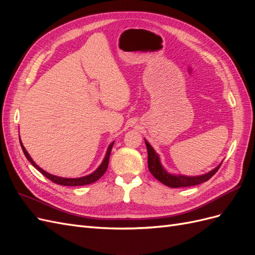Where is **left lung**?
I'll list each match as a JSON object with an SVG mask.
<instances>
[{"mask_svg": "<svg viewBox=\"0 0 255 255\" xmlns=\"http://www.w3.org/2000/svg\"><path fill=\"white\" fill-rule=\"evenodd\" d=\"M144 142L146 145V150H148V167H149L150 172L156 180H158L160 183H163L168 187H172V188L188 187V186H195V185L204 183L210 180L211 177L218 171V169L221 166V164H219L210 172L201 174V175H196V176L173 174V173L168 172L163 167V165L160 163L158 154L152 148L151 144L145 139H144Z\"/></svg>", "mask_w": 255, "mask_h": 255, "instance_id": "left-lung-1", "label": "left lung"}]
</instances>
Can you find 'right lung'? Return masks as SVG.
Wrapping results in <instances>:
<instances>
[{
	"mask_svg": "<svg viewBox=\"0 0 255 255\" xmlns=\"http://www.w3.org/2000/svg\"><path fill=\"white\" fill-rule=\"evenodd\" d=\"M20 137V136H19ZM114 142L113 141L110 145L109 148H107V151H106V154H105V157L103 159V161L101 163V165H100L96 170L88 174V175H85V176H82V177H75V179H69V177H63V176H57V175H53L51 173H48L47 171H44L43 169H41L39 166L36 165L35 161L32 159V157L29 156V154L27 153V151L25 150L24 145H23V143L21 142L20 140V144H21V148L23 150V153H24V155L26 156L27 160L29 161L30 164H32L38 171L41 172L45 177H48L49 180H51L52 182L56 183L58 185H64V186H83V185H88V184H91L94 183L96 181H98L100 177H101L105 171L107 167H109V161H110V155H111V152H112V148L114 145Z\"/></svg>",
	"mask_w": 255,
	"mask_h": 255,
	"instance_id": "right-lung-1",
	"label": "right lung"
}]
</instances>
